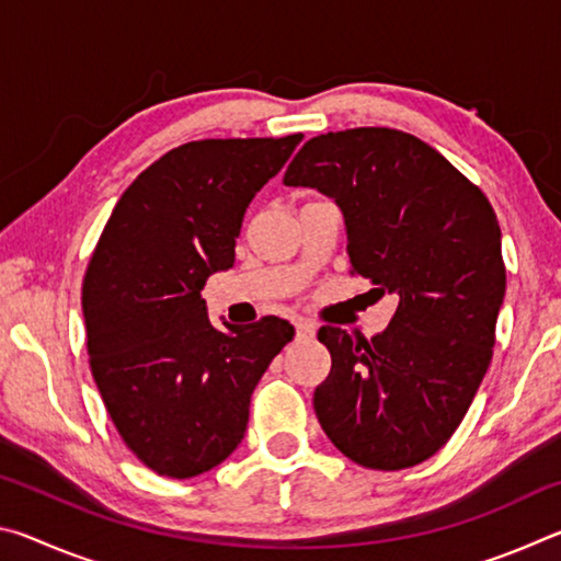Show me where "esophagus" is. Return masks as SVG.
<instances>
[{"label": "esophagus", "mask_w": 561, "mask_h": 561, "mask_svg": "<svg viewBox=\"0 0 561 561\" xmlns=\"http://www.w3.org/2000/svg\"><path fill=\"white\" fill-rule=\"evenodd\" d=\"M294 329H297V339H314L317 336V327L311 321H294Z\"/></svg>", "instance_id": "1"}]
</instances>
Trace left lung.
Returning <instances> with one entry per match:
<instances>
[{
    "mask_svg": "<svg viewBox=\"0 0 561 561\" xmlns=\"http://www.w3.org/2000/svg\"><path fill=\"white\" fill-rule=\"evenodd\" d=\"M284 185L331 197L351 274L398 297L371 339L319 329L331 354L314 391L321 428L364 468H413L450 440L490 366L507 282L497 215L438 150L393 128L307 140Z\"/></svg>",
    "mask_w": 561,
    "mask_h": 561,
    "instance_id": "1",
    "label": "left lung"
}]
</instances>
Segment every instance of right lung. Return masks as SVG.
<instances>
[{"label":"right lung","mask_w":561,"mask_h":561,"mask_svg":"<svg viewBox=\"0 0 561 561\" xmlns=\"http://www.w3.org/2000/svg\"><path fill=\"white\" fill-rule=\"evenodd\" d=\"M301 138L168 150L121 195L91 254L81 307L93 381L123 443L163 478L230 458L254 386L294 336L277 317L217 329L203 287L234 264L244 210Z\"/></svg>","instance_id":"1"}]
</instances>
